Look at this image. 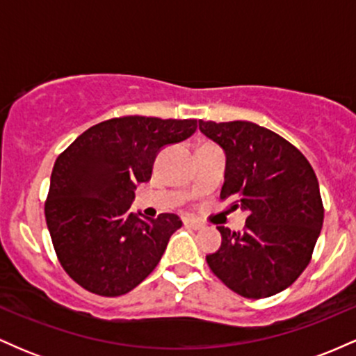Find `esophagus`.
I'll use <instances>...</instances> for the list:
<instances>
[{"mask_svg":"<svg viewBox=\"0 0 356 356\" xmlns=\"http://www.w3.org/2000/svg\"><path fill=\"white\" fill-rule=\"evenodd\" d=\"M184 224H186L187 227H191V229H195V231L202 229V227H204V224L201 222V220H197L194 218H186V219H184Z\"/></svg>","mask_w":356,"mask_h":356,"instance_id":"obj_1","label":"esophagus"}]
</instances>
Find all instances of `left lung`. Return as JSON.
<instances>
[{"label": "left lung", "instance_id": "8db88e82", "mask_svg": "<svg viewBox=\"0 0 356 356\" xmlns=\"http://www.w3.org/2000/svg\"><path fill=\"white\" fill-rule=\"evenodd\" d=\"M199 130L226 154L220 199L248 212L241 232L218 226L220 248L206 256L227 288L259 300L283 291L312 259L323 226L313 167L295 145L252 122H204Z\"/></svg>", "mask_w": 356, "mask_h": 356}]
</instances>
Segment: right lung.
I'll use <instances>...</instances> for the list:
<instances>
[{"mask_svg": "<svg viewBox=\"0 0 356 356\" xmlns=\"http://www.w3.org/2000/svg\"><path fill=\"white\" fill-rule=\"evenodd\" d=\"M195 129L194 118H110L58 155L44 218L60 264L81 288L120 296L154 271L182 220L169 212L157 219L134 214V191L150 179L159 150Z\"/></svg>", "mask_w": 356, "mask_h": 356, "instance_id": "obj_1", "label": "right lung"}]
</instances>
